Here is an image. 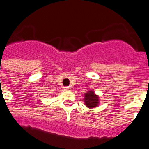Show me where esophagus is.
Instances as JSON below:
<instances>
[{
  "instance_id": "1",
  "label": "esophagus",
  "mask_w": 149,
  "mask_h": 149,
  "mask_svg": "<svg viewBox=\"0 0 149 149\" xmlns=\"http://www.w3.org/2000/svg\"><path fill=\"white\" fill-rule=\"evenodd\" d=\"M64 90H71V87H64Z\"/></svg>"
}]
</instances>
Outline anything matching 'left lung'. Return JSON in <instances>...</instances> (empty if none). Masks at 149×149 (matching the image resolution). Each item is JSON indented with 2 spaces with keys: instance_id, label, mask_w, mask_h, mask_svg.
Listing matches in <instances>:
<instances>
[{
  "instance_id": "obj_1",
  "label": "left lung",
  "mask_w": 149,
  "mask_h": 149,
  "mask_svg": "<svg viewBox=\"0 0 149 149\" xmlns=\"http://www.w3.org/2000/svg\"><path fill=\"white\" fill-rule=\"evenodd\" d=\"M84 102L87 107L93 108L97 106L99 104V97L95 95L94 92L89 91L84 94Z\"/></svg>"
}]
</instances>
